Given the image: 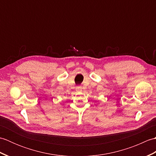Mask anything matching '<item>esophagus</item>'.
I'll return each mask as SVG.
<instances>
[{
    "label": "esophagus",
    "mask_w": 156,
    "mask_h": 156,
    "mask_svg": "<svg viewBox=\"0 0 156 156\" xmlns=\"http://www.w3.org/2000/svg\"><path fill=\"white\" fill-rule=\"evenodd\" d=\"M76 91H77V92H81L82 91V87H76Z\"/></svg>",
    "instance_id": "1"
}]
</instances>
